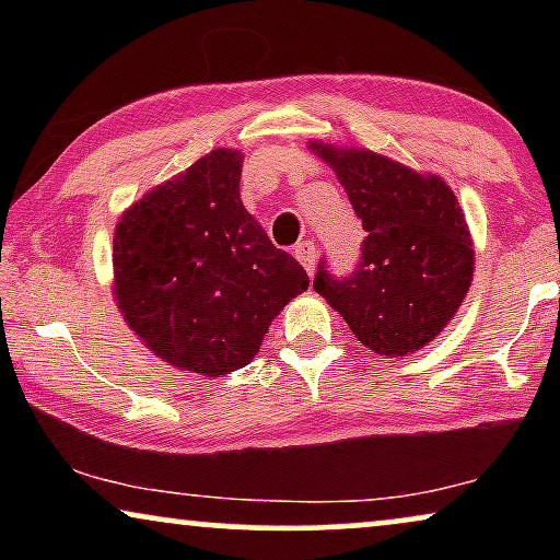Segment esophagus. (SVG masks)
Masks as SVG:
<instances>
[{"label": "esophagus", "instance_id": "34e87169", "mask_svg": "<svg viewBox=\"0 0 560 560\" xmlns=\"http://www.w3.org/2000/svg\"><path fill=\"white\" fill-rule=\"evenodd\" d=\"M295 257L298 262H301L305 267V272H313V267H316V244H313L311 240L308 242H298L295 244Z\"/></svg>", "mask_w": 560, "mask_h": 560}]
</instances>
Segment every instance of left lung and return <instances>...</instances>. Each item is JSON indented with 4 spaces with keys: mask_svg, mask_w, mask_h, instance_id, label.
<instances>
[{
    "mask_svg": "<svg viewBox=\"0 0 560 560\" xmlns=\"http://www.w3.org/2000/svg\"><path fill=\"white\" fill-rule=\"evenodd\" d=\"M313 150L336 171L366 232L354 270L336 278L320 257L313 288L377 354L420 349L471 285L474 249L454 190L370 150Z\"/></svg>",
    "mask_w": 560,
    "mask_h": 560,
    "instance_id": "8db88e82",
    "label": "left lung"
}]
</instances>
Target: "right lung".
I'll return each mask as SVG.
<instances>
[{"label": "right lung", "mask_w": 560, "mask_h": 560, "mask_svg": "<svg viewBox=\"0 0 560 560\" xmlns=\"http://www.w3.org/2000/svg\"><path fill=\"white\" fill-rule=\"evenodd\" d=\"M242 155L213 150L150 190L114 234V285L132 331L160 359L219 377L249 364L308 275L240 198Z\"/></svg>", "instance_id": "obj_1"}]
</instances>
